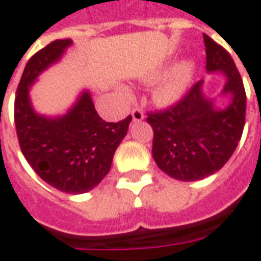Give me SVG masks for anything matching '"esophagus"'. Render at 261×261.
<instances>
[{
    "mask_svg": "<svg viewBox=\"0 0 261 261\" xmlns=\"http://www.w3.org/2000/svg\"><path fill=\"white\" fill-rule=\"evenodd\" d=\"M132 119H134L135 122H141V120L145 119V113H143V111L139 109V108H134V109H132Z\"/></svg>",
    "mask_w": 261,
    "mask_h": 261,
    "instance_id": "esophagus-1",
    "label": "esophagus"
}]
</instances>
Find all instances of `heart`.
<instances>
[{
  "label": "heart",
  "mask_w": 261,
  "mask_h": 261,
  "mask_svg": "<svg viewBox=\"0 0 261 261\" xmlns=\"http://www.w3.org/2000/svg\"><path fill=\"white\" fill-rule=\"evenodd\" d=\"M196 65L192 59H185L169 71L153 88V99L159 105H172L188 93L195 76Z\"/></svg>",
  "instance_id": "b5f03b06"
}]
</instances>
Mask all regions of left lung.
<instances>
[{"label": "left lung", "instance_id": "obj_1", "mask_svg": "<svg viewBox=\"0 0 261 261\" xmlns=\"http://www.w3.org/2000/svg\"><path fill=\"white\" fill-rule=\"evenodd\" d=\"M207 72H223V93L231 102L216 109L197 81L172 107L148 113L153 129L152 154L158 168L182 182L200 180L222 169L236 150L246 120V91L236 64L222 45L203 34Z\"/></svg>", "mask_w": 261, "mask_h": 261}]
</instances>
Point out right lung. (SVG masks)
I'll return each mask as SVG.
<instances>
[{"instance_id":"right-lung-1","label":"right lung","mask_w":261,"mask_h":261,"mask_svg":"<svg viewBox=\"0 0 261 261\" xmlns=\"http://www.w3.org/2000/svg\"><path fill=\"white\" fill-rule=\"evenodd\" d=\"M71 44L69 38L57 39L27 62L18 84L14 120L19 148L35 173L52 188L79 195L92 190L108 175L132 116L116 123L105 122L86 91L61 118L52 119L34 112L30 86Z\"/></svg>"}]
</instances>
